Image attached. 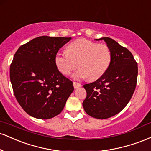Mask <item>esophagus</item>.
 <instances>
[{
	"label": "esophagus",
	"mask_w": 151,
	"mask_h": 151,
	"mask_svg": "<svg viewBox=\"0 0 151 151\" xmlns=\"http://www.w3.org/2000/svg\"><path fill=\"white\" fill-rule=\"evenodd\" d=\"M73 85H74V89H77V88L80 87V86H81V84H80V83L77 82V81H74V82H73Z\"/></svg>",
	"instance_id": "34e87169"
}]
</instances>
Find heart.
I'll use <instances>...</instances> for the list:
<instances>
[{"label": "heart", "instance_id": "obj_1", "mask_svg": "<svg viewBox=\"0 0 151 151\" xmlns=\"http://www.w3.org/2000/svg\"><path fill=\"white\" fill-rule=\"evenodd\" d=\"M111 60V54L106 45L80 38L71 42L66 52L57 54L55 63L64 75H70L79 65L80 69L74 74L75 79L89 77L96 80L106 72Z\"/></svg>", "mask_w": 151, "mask_h": 151}]
</instances>
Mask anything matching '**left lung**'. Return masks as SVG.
<instances>
[{"mask_svg":"<svg viewBox=\"0 0 151 151\" xmlns=\"http://www.w3.org/2000/svg\"><path fill=\"white\" fill-rule=\"evenodd\" d=\"M110 49L111 60L106 72L84 88L83 107L88 115L106 119L119 114L128 104L136 86L138 65L132 53L110 37H102Z\"/></svg>","mask_w":151,"mask_h":151,"instance_id":"1","label":"left lung"}]
</instances>
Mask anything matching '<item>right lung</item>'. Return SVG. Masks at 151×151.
I'll use <instances>...</instances> for the list:
<instances>
[{
	"label": "right lung",
	"mask_w": 151,
	"mask_h": 151,
	"mask_svg": "<svg viewBox=\"0 0 151 151\" xmlns=\"http://www.w3.org/2000/svg\"><path fill=\"white\" fill-rule=\"evenodd\" d=\"M71 37L40 36L22 45L10 67L19 104L31 116L49 119L61 113L74 91L73 82L57 68L55 58Z\"/></svg>",
	"instance_id": "1"
}]
</instances>
